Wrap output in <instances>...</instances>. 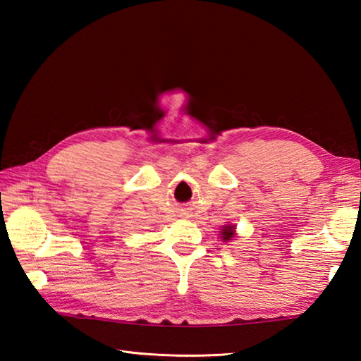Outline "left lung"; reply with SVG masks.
<instances>
[{
	"label": "left lung",
	"mask_w": 361,
	"mask_h": 361,
	"mask_svg": "<svg viewBox=\"0 0 361 361\" xmlns=\"http://www.w3.org/2000/svg\"><path fill=\"white\" fill-rule=\"evenodd\" d=\"M219 232H221V239L224 242H229L235 237V226L234 224H226V226H223V229Z\"/></svg>",
	"instance_id": "left-lung-1"
}]
</instances>
